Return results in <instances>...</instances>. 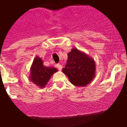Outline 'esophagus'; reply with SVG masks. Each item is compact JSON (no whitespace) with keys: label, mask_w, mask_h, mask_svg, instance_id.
<instances>
[{"label":"esophagus","mask_w":127,"mask_h":127,"mask_svg":"<svg viewBox=\"0 0 127 127\" xmlns=\"http://www.w3.org/2000/svg\"><path fill=\"white\" fill-rule=\"evenodd\" d=\"M57 66L58 69L59 70H61L62 68H63V66H62L61 64H57Z\"/></svg>","instance_id":"34e87169"}]
</instances>
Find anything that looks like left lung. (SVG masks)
Listing matches in <instances>:
<instances>
[{"mask_svg": "<svg viewBox=\"0 0 127 127\" xmlns=\"http://www.w3.org/2000/svg\"><path fill=\"white\" fill-rule=\"evenodd\" d=\"M95 70L94 59L84 52L74 47L68 54L66 64L62 71L72 84L84 87L94 80Z\"/></svg>", "mask_w": 127, "mask_h": 127, "instance_id": "1", "label": "left lung"}]
</instances>
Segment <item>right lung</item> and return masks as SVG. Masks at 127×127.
<instances>
[{"instance_id":"right-lung-1","label":"right lung","mask_w":127,"mask_h":127,"mask_svg":"<svg viewBox=\"0 0 127 127\" xmlns=\"http://www.w3.org/2000/svg\"><path fill=\"white\" fill-rule=\"evenodd\" d=\"M58 71L56 68L44 66L41 58L37 56L34 58L30 68L29 79L40 88H43L53 74Z\"/></svg>"}]
</instances>
